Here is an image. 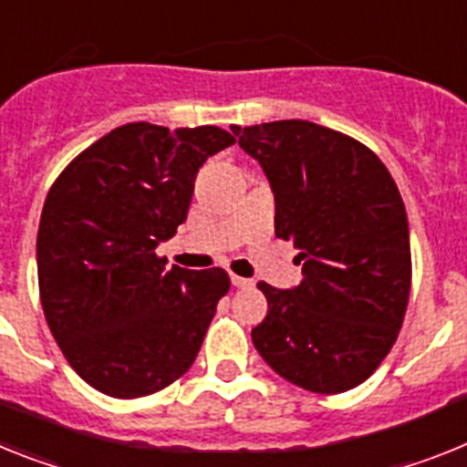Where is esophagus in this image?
I'll return each mask as SVG.
<instances>
[{"label":"esophagus","mask_w":467,"mask_h":467,"mask_svg":"<svg viewBox=\"0 0 467 467\" xmlns=\"http://www.w3.org/2000/svg\"><path fill=\"white\" fill-rule=\"evenodd\" d=\"M231 283H234V285H236V288H253V281H250V278L231 276Z\"/></svg>","instance_id":"34e87169"}]
</instances>
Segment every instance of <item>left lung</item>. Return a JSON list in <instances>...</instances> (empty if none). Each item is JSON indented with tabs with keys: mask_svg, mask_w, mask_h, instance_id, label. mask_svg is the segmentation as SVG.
Listing matches in <instances>:
<instances>
[{
	"mask_svg": "<svg viewBox=\"0 0 467 467\" xmlns=\"http://www.w3.org/2000/svg\"><path fill=\"white\" fill-rule=\"evenodd\" d=\"M265 170L276 236L300 250L302 281H260L266 317L254 349L302 389L357 388L388 357L411 293V243L400 189L364 143L306 119L231 127Z\"/></svg>",
	"mask_w": 467,
	"mask_h": 467,
	"instance_id": "obj_1",
	"label": "left lung"
}]
</instances>
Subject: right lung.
Masks as SVG:
<instances>
[{
  "instance_id": "add662e5",
  "label": "right lung",
  "mask_w": 467,
  "mask_h": 467,
  "mask_svg": "<svg viewBox=\"0 0 467 467\" xmlns=\"http://www.w3.org/2000/svg\"><path fill=\"white\" fill-rule=\"evenodd\" d=\"M236 139L214 125L115 127L58 174L37 231V276L51 336L75 373L115 400L172 385L198 357L224 269L158 257L186 219L198 170Z\"/></svg>"
}]
</instances>
